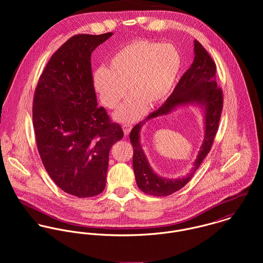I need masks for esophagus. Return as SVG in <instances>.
Instances as JSON below:
<instances>
[{
    "mask_svg": "<svg viewBox=\"0 0 263 263\" xmlns=\"http://www.w3.org/2000/svg\"><path fill=\"white\" fill-rule=\"evenodd\" d=\"M122 130H123L124 135L127 136V135L130 133V130H132V125H130V124H127V123L123 124V125H122Z\"/></svg>",
    "mask_w": 263,
    "mask_h": 263,
    "instance_id": "obj_1",
    "label": "esophagus"
}]
</instances>
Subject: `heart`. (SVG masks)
Wrapping results in <instances>:
<instances>
[{
	"label": "heart",
	"instance_id": "obj_1",
	"mask_svg": "<svg viewBox=\"0 0 263 263\" xmlns=\"http://www.w3.org/2000/svg\"><path fill=\"white\" fill-rule=\"evenodd\" d=\"M182 66L179 50L171 43L135 40L119 48L106 69H98L93 85L101 102L109 109L127 100L114 113L118 122H133L170 94Z\"/></svg>",
	"mask_w": 263,
	"mask_h": 263
}]
</instances>
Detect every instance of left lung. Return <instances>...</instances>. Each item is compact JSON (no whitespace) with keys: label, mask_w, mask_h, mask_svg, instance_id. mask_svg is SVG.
Here are the masks:
<instances>
[{"label":"left lung","mask_w":263,"mask_h":263,"mask_svg":"<svg viewBox=\"0 0 263 263\" xmlns=\"http://www.w3.org/2000/svg\"><path fill=\"white\" fill-rule=\"evenodd\" d=\"M194 59L190 68L181 77L174 91L165 103L134 126L129 140L134 148L133 166L139 188L154 196H167L181 189L191 179L202 160L211 151L216 137L223 108V92L216 82V64L203 48L194 40ZM198 106L204 114L205 136L194 167L186 177L170 180L158 176L150 167L140 145V130L152 118L171 112L180 106Z\"/></svg>","instance_id":"1"}]
</instances>
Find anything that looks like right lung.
<instances>
[{
    "label": "right lung",
    "mask_w": 263,
    "mask_h": 263,
    "mask_svg": "<svg viewBox=\"0 0 263 263\" xmlns=\"http://www.w3.org/2000/svg\"><path fill=\"white\" fill-rule=\"evenodd\" d=\"M112 32L79 34L50 58L33 99V127L38 152L53 182L77 197L101 193L106 184L109 152L123 138L97 106L91 54Z\"/></svg>",
    "instance_id": "1"
}]
</instances>
